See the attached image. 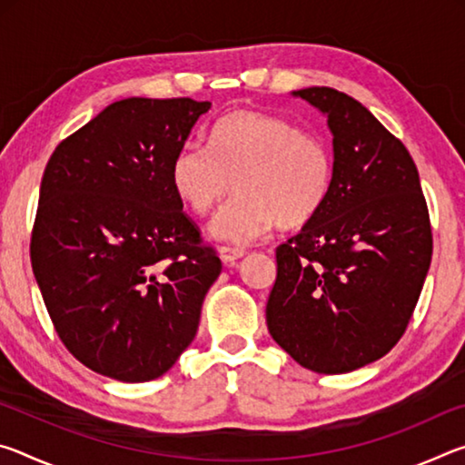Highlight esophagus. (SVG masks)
<instances>
[{"label":"esophagus","instance_id":"obj_1","mask_svg":"<svg viewBox=\"0 0 465 465\" xmlns=\"http://www.w3.org/2000/svg\"><path fill=\"white\" fill-rule=\"evenodd\" d=\"M243 254H246V250L238 248V246H222V248H219V256H222V261L225 264H233L235 261H240Z\"/></svg>","mask_w":465,"mask_h":465}]
</instances>
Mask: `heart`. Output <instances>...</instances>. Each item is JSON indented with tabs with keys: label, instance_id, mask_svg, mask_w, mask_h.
<instances>
[{
	"label": "heart",
	"instance_id": "b5f03b06",
	"mask_svg": "<svg viewBox=\"0 0 465 465\" xmlns=\"http://www.w3.org/2000/svg\"><path fill=\"white\" fill-rule=\"evenodd\" d=\"M172 188L194 215H209L235 186L238 196L215 217V238L248 243L274 225L310 223L334 183L324 137L281 116L233 110L211 127L209 147L186 143L170 168Z\"/></svg>",
	"mask_w": 465,
	"mask_h": 465
}]
</instances>
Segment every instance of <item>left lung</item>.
Segmentation results:
<instances>
[{
	"mask_svg": "<svg viewBox=\"0 0 465 465\" xmlns=\"http://www.w3.org/2000/svg\"><path fill=\"white\" fill-rule=\"evenodd\" d=\"M293 94L328 116L334 183L277 248L266 324L302 367L349 373L406 332L432 256L429 207L412 155L361 102L326 85Z\"/></svg>",
	"mask_w": 465,
	"mask_h": 465,
	"instance_id": "1",
	"label": "left lung"
}]
</instances>
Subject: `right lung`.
<instances>
[{
	"label": "right lung",
	"instance_id": "add662e5",
	"mask_svg": "<svg viewBox=\"0 0 465 465\" xmlns=\"http://www.w3.org/2000/svg\"><path fill=\"white\" fill-rule=\"evenodd\" d=\"M209 108L193 98L113 102L46 163L30 262L61 342L100 375L139 383L166 373L222 272L170 180Z\"/></svg>",
	"mask_w": 465,
	"mask_h": 465
}]
</instances>
